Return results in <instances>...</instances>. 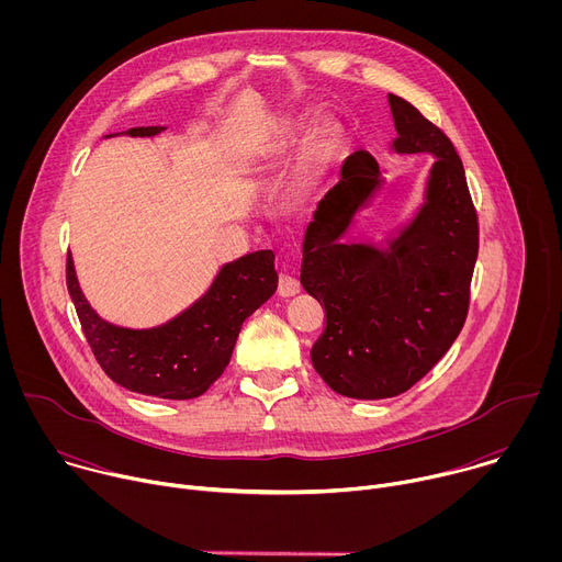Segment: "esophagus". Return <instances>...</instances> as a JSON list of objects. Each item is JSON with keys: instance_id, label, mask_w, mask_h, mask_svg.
<instances>
[{"instance_id": "34e87169", "label": "esophagus", "mask_w": 562, "mask_h": 562, "mask_svg": "<svg viewBox=\"0 0 562 562\" xmlns=\"http://www.w3.org/2000/svg\"><path fill=\"white\" fill-rule=\"evenodd\" d=\"M278 293H280L282 297H291V295L300 293V282H297L293 276L282 273V276H280V282H278Z\"/></svg>"}]
</instances>
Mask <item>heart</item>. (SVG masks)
I'll return each mask as SVG.
<instances>
[{"instance_id": "heart-1", "label": "heart", "mask_w": 562, "mask_h": 562, "mask_svg": "<svg viewBox=\"0 0 562 562\" xmlns=\"http://www.w3.org/2000/svg\"><path fill=\"white\" fill-rule=\"evenodd\" d=\"M295 135V126H291V124H286L282 131H280V135H278V139H276V148L278 150H284V146L289 144V139Z\"/></svg>"}]
</instances>
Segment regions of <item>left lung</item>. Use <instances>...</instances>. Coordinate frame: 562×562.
<instances>
[{"label":"left lung","instance_id":"1","mask_svg":"<svg viewBox=\"0 0 562 562\" xmlns=\"http://www.w3.org/2000/svg\"><path fill=\"white\" fill-rule=\"evenodd\" d=\"M395 153H431L423 204L384 245L345 235L384 178L375 157L351 153L340 182L304 231L300 282L327 311L311 349L336 393L382 400L405 393L449 351L467 308L477 258V217L449 137L407 100L389 93Z\"/></svg>","mask_w":562,"mask_h":562}]
</instances>
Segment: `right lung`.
Wrapping results in <instances>:
<instances>
[{"label": "right lung", "instance_id": "obj_1", "mask_svg": "<svg viewBox=\"0 0 562 562\" xmlns=\"http://www.w3.org/2000/svg\"><path fill=\"white\" fill-rule=\"evenodd\" d=\"M162 131L165 126H137L126 135L153 137ZM273 262L269 249L226 262L200 300L150 329H126L100 317L79 289L70 254L66 284L95 360L113 382L142 395L191 400L224 373L243 323L276 293Z\"/></svg>", "mask_w": 562, "mask_h": 562}]
</instances>
